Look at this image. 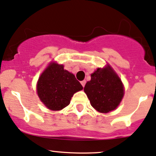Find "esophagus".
Segmentation results:
<instances>
[{"instance_id": "1", "label": "esophagus", "mask_w": 156, "mask_h": 156, "mask_svg": "<svg viewBox=\"0 0 156 156\" xmlns=\"http://www.w3.org/2000/svg\"><path fill=\"white\" fill-rule=\"evenodd\" d=\"M80 83H81L82 87H85V84H86V80H82V81H80Z\"/></svg>"}]
</instances>
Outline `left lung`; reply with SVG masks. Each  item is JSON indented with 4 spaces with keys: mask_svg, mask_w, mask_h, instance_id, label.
Returning a JSON list of instances; mask_svg holds the SVG:
<instances>
[{
    "mask_svg": "<svg viewBox=\"0 0 156 156\" xmlns=\"http://www.w3.org/2000/svg\"><path fill=\"white\" fill-rule=\"evenodd\" d=\"M83 90L92 106L101 113L114 110L124 95L122 83L110 67L98 68L91 75V80Z\"/></svg>",
    "mask_w": 156,
    "mask_h": 156,
    "instance_id": "1",
    "label": "left lung"
}]
</instances>
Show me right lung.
Returning <instances> with one entry per match:
<instances>
[{"label": "right lung", "instance_id": "obj_1", "mask_svg": "<svg viewBox=\"0 0 156 156\" xmlns=\"http://www.w3.org/2000/svg\"><path fill=\"white\" fill-rule=\"evenodd\" d=\"M37 89L39 99L48 108L59 111L69 104L74 93L83 87L63 65L52 63L41 75Z\"/></svg>", "mask_w": 156, "mask_h": 156}]
</instances>
